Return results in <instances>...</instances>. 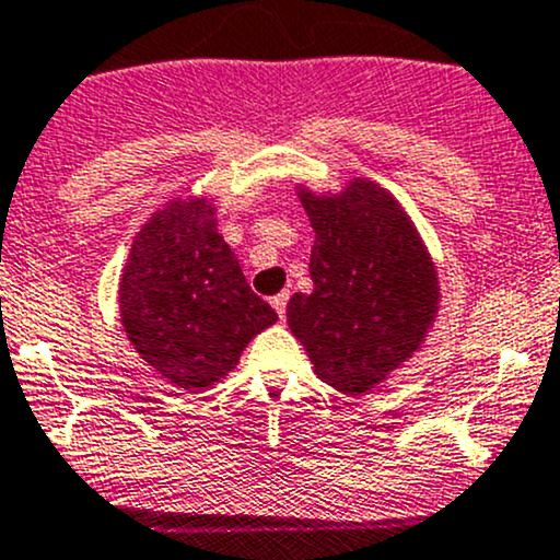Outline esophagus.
<instances>
[{"instance_id":"1","label":"esophagus","mask_w":560,"mask_h":560,"mask_svg":"<svg viewBox=\"0 0 560 560\" xmlns=\"http://www.w3.org/2000/svg\"><path fill=\"white\" fill-rule=\"evenodd\" d=\"M272 306H275V312H278V317H280V320H285L288 291H282V293H278V296H272Z\"/></svg>"}]
</instances>
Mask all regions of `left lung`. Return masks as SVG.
<instances>
[{"mask_svg": "<svg viewBox=\"0 0 560 560\" xmlns=\"http://www.w3.org/2000/svg\"><path fill=\"white\" fill-rule=\"evenodd\" d=\"M299 200L315 230V288L293 293L288 326L323 382L363 395L422 347L441 299L435 264L400 202L369 178L339 195L299 186Z\"/></svg>", "mask_w": 560, "mask_h": 560, "instance_id": "1", "label": "left lung"}]
</instances>
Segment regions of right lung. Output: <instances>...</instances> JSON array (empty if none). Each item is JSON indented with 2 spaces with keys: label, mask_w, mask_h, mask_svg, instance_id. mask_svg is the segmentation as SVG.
<instances>
[{
  "label": "right lung",
  "mask_w": 560,
  "mask_h": 560,
  "mask_svg": "<svg viewBox=\"0 0 560 560\" xmlns=\"http://www.w3.org/2000/svg\"><path fill=\"white\" fill-rule=\"evenodd\" d=\"M119 320L136 352L186 393L221 382L278 320L250 291L206 197H176L136 234L119 280Z\"/></svg>",
  "instance_id": "obj_1"
}]
</instances>
